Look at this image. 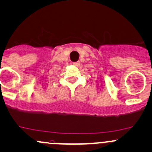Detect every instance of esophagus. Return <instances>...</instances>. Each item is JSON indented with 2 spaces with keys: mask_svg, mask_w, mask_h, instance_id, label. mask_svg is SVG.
Segmentation results:
<instances>
[{
  "mask_svg": "<svg viewBox=\"0 0 152 152\" xmlns=\"http://www.w3.org/2000/svg\"><path fill=\"white\" fill-rule=\"evenodd\" d=\"M73 65H74V66H79L80 65V62L79 61H78V62H73Z\"/></svg>",
  "mask_w": 152,
  "mask_h": 152,
  "instance_id": "esophagus-1",
  "label": "esophagus"
}]
</instances>
